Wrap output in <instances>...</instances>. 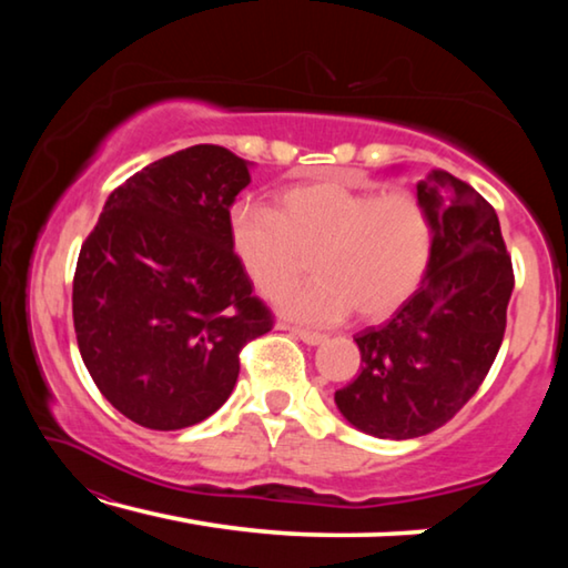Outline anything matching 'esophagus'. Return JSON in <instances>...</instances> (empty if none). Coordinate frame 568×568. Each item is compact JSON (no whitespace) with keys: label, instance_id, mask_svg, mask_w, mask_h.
<instances>
[{"label":"esophagus","instance_id":"34e87169","mask_svg":"<svg viewBox=\"0 0 568 568\" xmlns=\"http://www.w3.org/2000/svg\"><path fill=\"white\" fill-rule=\"evenodd\" d=\"M283 331H291L295 338H301L307 345H321L325 343V335L323 333H315V331H305V328H291V325H281Z\"/></svg>","mask_w":568,"mask_h":568}]
</instances>
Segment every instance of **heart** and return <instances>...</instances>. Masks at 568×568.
I'll use <instances>...</instances> for the list:
<instances>
[{
  "label": "heart",
  "instance_id": "1",
  "mask_svg": "<svg viewBox=\"0 0 568 568\" xmlns=\"http://www.w3.org/2000/svg\"><path fill=\"white\" fill-rule=\"evenodd\" d=\"M230 247L253 285L273 297L316 257L320 281L281 295V311L303 323H338L353 307L381 321L418 291L434 255V220L410 190L376 192L323 180L281 192L277 207L237 203Z\"/></svg>",
  "mask_w": 568,
  "mask_h": 568
}]
</instances>
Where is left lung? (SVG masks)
Returning <instances> with one entry per match:
<instances>
[{"instance_id":"1","label":"left lung","mask_w":568,"mask_h":568,"mask_svg":"<svg viewBox=\"0 0 568 568\" xmlns=\"http://www.w3.org/2000/svg\"><path fill=\"white\" fill-rule=\"evenodd\" d=\"M434 255L416 293L378 328L355 335L361 373L335 406L363 434L418 438L448 423L491 371L514 291L496 210L446 170L420 180Z\"/></svg>"}]
</instances>
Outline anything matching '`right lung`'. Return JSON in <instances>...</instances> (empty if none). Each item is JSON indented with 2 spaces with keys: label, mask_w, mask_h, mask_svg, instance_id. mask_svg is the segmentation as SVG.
I'll return each mask as SVG.
<instances>
[{
  "label": "right lung",
  "mask_w": 568,
  "mask_h": 568,
  "mask_svg": "<svg viewBox=\"0 0 568 568\" xmlns=\"http://www.w3.org/2000/svg\"><path fill=\"white\" fill-rule=\"evenodd\" d=\"M250 165L192 145L124 180L82 243L72 283L77 345L94 386L152 430L195 426L235 388L240 351L273 331L230 247Z\"/></svg>",
  "instance_id": "obj_1"
}]
</instances>
